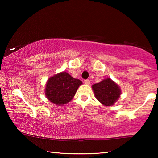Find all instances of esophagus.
Wrapping results in <instances>:
<instances>
[{"label": "esophagus", "instance_id": "34e87169", "mask_svg": "<svg viewBox=\"0 0 158 158\" xmlns=\"http://www.w3.org/2000/svg\"><path fill=\"white\" fill-rule=\"evenodd\" d=\"M90 83V80H89V79H85V80H84V84H85L89 85Z\"/></svg>", "mask_w": 158, "mask_h": 158}]
</instances>
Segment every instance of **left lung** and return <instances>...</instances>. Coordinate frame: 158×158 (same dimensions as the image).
Segmentation results:
<instances>
[{
  "label": "left lung",
  "instance_id": "1",
  "mask_svg": "<svg viewBox=\"0 0 158 158\" xmlns=\"http://www.w3.org/2000/svg\"><path fill=\"white\" fill-rule=\"evenodd\" d=\"M97 100L105 106H111L116 102L121 94L120 87L110 78L103 79L92 85Z\"/></svg>",
  "mask_w": 158,
  "mask_h": 158
}]
</instances>
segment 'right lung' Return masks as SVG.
Wrapping results in <instances>:
<instances>
[{"instance_id": "obj_1", "label": "right lung", "mask_w": 158, "mask_h": 158, "mask_svg": "<svg viewBox=\"0 0 158 158\" xmlns=\"http://www.w3.org/2000/svg\"><path fill=\"white\" fill-rule=\"evenodd\" d=\"M82 81L74 79L66 72H62L47 80L45 95L51 102L56 105L68 103L74 98Z\"/></svg>"}]
</instances>
